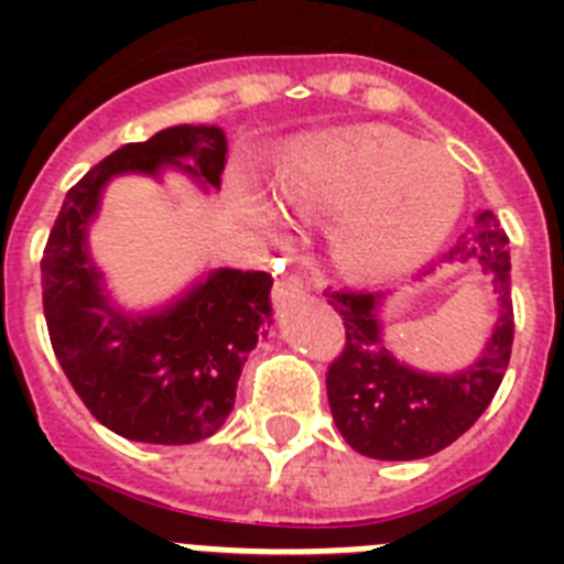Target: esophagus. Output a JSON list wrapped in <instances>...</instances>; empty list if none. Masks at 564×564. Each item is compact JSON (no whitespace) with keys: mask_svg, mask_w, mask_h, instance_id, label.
I'll return each mask as SVG.
<instances>
[{"mask_svg":"<svg viewBox=\"0 0 564 564\" xmlns=\"http://www.w3.org/2000/svg\"><path fill=\"white\" fill-rule=\"evenodd\" d=\"M310 286H307V278L299 272H290V274H281L278 281H274V301L283 304V301L295 299V295H304Z\"/></svg>","mask_w":564,"mask_h":564,"instance_id":"1","label":"esophagus"}]
</instances>
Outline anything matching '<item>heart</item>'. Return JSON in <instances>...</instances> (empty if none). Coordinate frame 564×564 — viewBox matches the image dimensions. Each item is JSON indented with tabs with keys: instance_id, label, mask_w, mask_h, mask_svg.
Masks as SVG:
<instances>
[{
	"instance_id": "obj_1",
	"label": "heart",
	"mask_w": 564,
	"mask_h": 564,
	"mask_svg": "<svg viewBox=\"0 0 564 564\" xmlns=\"http://www.w3.org/2000/svg\"><path fill=\"white\" fill-rule=\"evenodd\" d=\"M278 193L301 216H334L348 269L394 272L436 251L465 204V175L436 145L398 131H354L304 145L283 163Z\"/></svg>"
}]
</instances>
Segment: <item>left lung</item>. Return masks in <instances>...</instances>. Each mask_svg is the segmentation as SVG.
<instances>
[{
	"label": "left lung",
	"instance_id": "left-lung-1",
	"mask_svg": "<svg viewBox=\"0 0 564 564\" xmlns=\"http://www.w3.org/2000/svg\"><path fill=\"white\" fill-rule=\"evenodd\" d=\"M507 234L491 210L477 219L442 260L480 265L498 292V322L480 360L456 375H424L403 366L383 345V292L327 290L343 316L345 348L327 366V401L343 438L371 459H421L463 436L498 392L507 375L516 313Z\"/></svg>",
	"mask_w": 564,
	"mask_h": 564
}]
</instances>
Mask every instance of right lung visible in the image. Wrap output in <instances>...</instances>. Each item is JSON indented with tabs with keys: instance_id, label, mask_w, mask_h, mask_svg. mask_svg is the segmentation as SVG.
<instances>
[{
	"instance_id": "add662e5",
	"label": "right lung",
	"mask_w": 564,
	"mask_h": 564,
	"mask_svg": "<svg viewBox=\"0 0 564 564\" xmlns=\"http://www.w3.org/2000/svg\"><path fill=\"white\" fill-rule=\"evenodd\" d=\"M225 154L216 126H175L122 145L66 193L48 234L40 272L57 362L93 419L134 442L189 445L225 424L248 351L272 325V274L219 269L161 313L126 316L105 299L87 225L113 175L178 166L219 187Z\"/></svg>"
}]
</instances>
